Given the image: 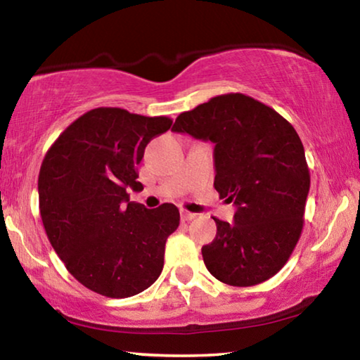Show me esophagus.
Instances as JSON below:
<instances>
[{
	"label": "esophagus",
	"mask_w": 360,
	"mask_h": 360,
	"mask_svg": "<svg viewBox=\"0 0 360 360\" xmlns=\"http://www.w3.org/2000/svg\"><path fill=\"white\" fill-rule=\"evenodd\" d=\"M197 217V214H193V212H188V211H182L181 212V221H192V219Z\"/></svg>",
	"instance_id": "34e87169"
}]
</instances>
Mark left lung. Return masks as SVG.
I'll list each match as a JSON object with an SVG mask.
<instances>
[{
	"label": "left lung",
	"instance_id": "8db88e82",
	"mask_svg": "<svg viewBox=\"0 0 360 360\" xmlns=\"http://www.w3.org/2000/svg\"><path fill=\"white\" fill-rule=\"evenodd\" d=\"M172 130L214 143V188L236 206L235 222L214 217L216 238L202 248L208 271L236 288L275 276L300 240L309 192L294 127L251 96L225 94L181 112Z\"/></svg>",
	"mask_w": 360,
	"mask_h": 360
}]
</instances>
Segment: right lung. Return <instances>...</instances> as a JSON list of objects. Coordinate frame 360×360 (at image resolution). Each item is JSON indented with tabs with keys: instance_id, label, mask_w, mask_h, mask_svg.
Segmentation results:
<instances>
[{
	"instance_id": "add662e5",
	"label": "right lung",
	"mask_w": 360,
	"mask_h": 360,
	"mask_svg": "<svg viewBox=\"0 0 360 360\" xmlns=\"http://www.w3.org/2000/svg\"><path fill=\"white\" fill-rule=\"evenodd\" d=\"M165 115L120 108L82 114L51 146L38 178L47 238L72 276L109 298L136 295L163 270L165 243L179 210L130 202L143 191L138 165L152 138L169 130Z\"/></svg>"
}]
</instances>
